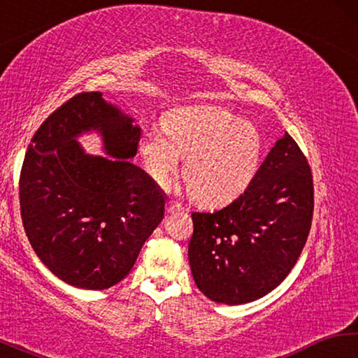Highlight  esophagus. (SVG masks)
Returning a JSON list of instances; mask_svg holds the SVG:
<instances>
[{
	"label": "esophagus",
	"mask_w": 358,
	"mask_h": 358,
	"mask_svg": "<svg viewBox=\"0 0 358 358\" xmlns=\"http://www.w3.org/2000/svg\"><path fill=\"white\" fill-rule=\"evenodd\" d=\"M183 210L181 208V205L177 202H169L167 203V213H180V211Z\"/></svg>",
	"instance_id": "34e87169"
}]
</instances>
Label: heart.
Wrapping results in <instances>:
<instances>
[{"label":"heart","mask_w":358,"mask_h":358,"mask_svg":"<svg viewBox=\"0 0 358 358\" xmlns=\"http://www.w3.org/2000/svg\"><path fill=\"white\" fill-rule=\"evenodd\" d=\"M164 132L145 131L138 151L157 185H166L185 159L183 180L194 201L220 205L246 189L262 157L256 126L215 107L180 108L166 115Z\"/></svg>","instance_id":"b5f03b06"}]
</instances>
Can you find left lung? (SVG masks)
Masks as SVG:
<instances>
[{"label": "left lung", "mask_w": 358, "mask_h": 358, "mask_svg": "<svg viewBox=\"0 0 358 358\" xmlns=\"http://www.w3.org/2000/svg\"><path fill=\"white\" fill-rule=\"evenodd\" d=\"M314 208L310 164L287 132L238 199L192 213L191 273L216 303L243 305L271 292L299 260Z\"/></svg>", "instance_id": "1"}]
</instances>
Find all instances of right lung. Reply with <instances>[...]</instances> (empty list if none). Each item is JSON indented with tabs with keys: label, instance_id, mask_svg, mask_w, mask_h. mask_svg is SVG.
Listing matches in <instances>:
<instances>
[{
	"label": "right lung",
	"instance_id": "right-lung-1",
	"mask_svg": "<svg viewBox=\"0 0 358 358\" xmlns=\"http://www.w3.org/2000/svg\"><path fill=\"white\" fill-rule=\"evenodd\" d=\"M102 93H80L31 138L20 172L27 237L48 270L74 287L102 290L129 273L164 217L166 194L141 167V128ZM100 132L109 155L84 153L76 137Z\"/></svg>",
	"mask_w": 358,
	"mask_h": 358
}]
</instances>
